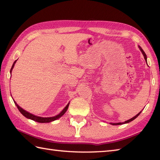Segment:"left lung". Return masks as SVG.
<instances>
[{
	"label": "left lung",
	"mask_w": 160,
	"mask_h": 160,
	"mask_svg": "<svg viewBox=\"0 0 160 160\" xmlns=\"http://www.w3.org/2000/svg\"><path fill=\"white\" fill-rule=\"evenodd\" d=\"M139 48H140V51L142 52V54H143V56H144V59H145V60H146V62H147V55H146V53H144V52L143 51V49H142V48H141V47H140L139 46ZM141 112L142 111H140V113H138L136 115H135V116H134L133 118H132L131 119H130V120H127V121H125L124 122H119V123H111V124H112V125H120V124H127V123H128V122H131V121H132L133 120H135V118H136L139 115H140V113H141Z\"/></svg>",
	"instance_id": "1"
}]
</instances>
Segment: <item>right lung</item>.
Masks as SVG:
<instances>
[{
    "instance_id": "right-lung-1",
    "label": "right lung",
    "mask_w": 160,
    "mask_h": 160,
    "mask_svg": "<svg viewBox=\"0 0 160 160\" xmlns=\"http://www.w3.org/2000/svg\"><path fill=\"white\" fill-rule=\"evenodd\" d=\"M16 61H17V60L15 61L14 62H13V65H12V68H11V70H10V73H12V69H13V67H14V64H15ZM13 102H14V103H15V104L16 105V107H17V108H18V109L19 110V111L24 115V116H25V117L27 118L30 119V120H33V121L40 122V123H49V122H52V121L58 120V119L60 118L61 116H62V115H63L64 113H65V112L67 111V108H68V107H69V103H68V104L67 105V106H66L65 107H64V109H63L62 111H61L58 115H56V116L49 117V118H42V117L36 116V115H33V114H32V113H29V112L26 111L25 110H24L23 108H22L20 107H19L18 105L16 104V102H15L14 100H13Z\"/></svg>"
}]
</instances>
